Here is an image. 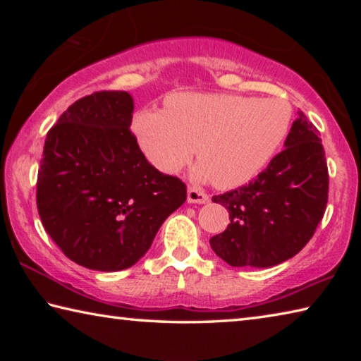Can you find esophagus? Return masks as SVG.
Listing matches in <instances>:
<instances>
[{
  "mask_svg": "<svg viewBox=\"0 0 361 361\" xmlns=\"http://www.w3.org/2000/svg\"><path fill=\"white\" fill-rule=\"evenodd\" d=\"M209 202V195L200 191L197 188L188 189V204H207Z\"/></svg>",
  "mask_w": 361,
  "mask_h": 361,
  "instance_id": "34e87169",
  "label": "esophagus"
}]
</instances>
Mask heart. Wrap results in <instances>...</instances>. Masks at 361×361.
I'll return each instance as SVG.
<instances>
[{
	"label": "heart",
	"instance_id": "1",
	"mask_svg": "<svg viewBox=\"0 0 361 361\" xmlns=\"http://www.w3.org/2000/svg\"><path fill=\"white\" fill-rule=\"evenodd\" d=\"M161 109H142L132 129L148 161L176 173L191 161L195 181L232 189L253 180L288 135L291 106L280 99L176 92ZM195 148L192 149V146Z\"/></svg>",
	"mask_w": 361,
	"mask_h": 361
}]
</instances>
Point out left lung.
I'll return each mask as SVG.
<instances>
[{"label":"left lung","instance_id":"left-lung-1","mask_svg":"<svg viewBox=\"0 0 361 361\" xmlns=\"http://www.w3.org/2000/svg\"><path fill=\"white\" fill-rule=\"evenodd\" d=\"M283 151L248 185L213 195L231 224L210 247L234 267H272L301 252L328 202V167L319 130L302 111Z\"/></svg>","mask_w":361,"mask_h":361}]
</instances>
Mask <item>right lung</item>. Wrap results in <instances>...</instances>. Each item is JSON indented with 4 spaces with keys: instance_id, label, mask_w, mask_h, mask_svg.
<instances>
[{
    "instance_id": "obj_1",
    "label": "right lung",
    "mask_w": 361,
    "mask_h": 361,
    "mask_svg": "<svg viewBox=\"0 0 361 361\" xmlns=\"http://www.w3.org/2000/svg\"><path fill=\"white\" fill-rule=\"evenodd\" d=\"M132 113L129 92L84 97L47 132L42 151V226L65 256L94 271L135 264L186 200L185 183L146 161L130 132Z\"/></svg>"
}]
</instances>
